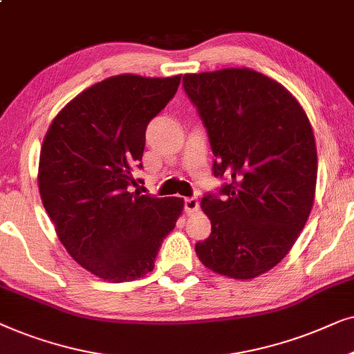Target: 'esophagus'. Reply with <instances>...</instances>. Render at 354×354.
I'll return each instance as SVG.
<instances>
[{
	"label": "esophagus",
	"mask_w": 354,
	"mask_h": 354,
	"mask_svg": "<svg viewBox=\"0 0 354 354\" xmlns=\"http://www.w3.org/2000/svg\"><path fill=\"white\" fill-rule=\"evenodd\" d=\"M185 207H186V212L189 215L196 214V212L199 210V201H197L196 197H187V199H185Z\"/></svg>",
	"instance_id": "obj_1"
}]
</instances>
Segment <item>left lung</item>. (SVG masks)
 <instances>
[{
    "label": "left lung",
    "mask_w": 354,
    "mask_h": 354,
    "mask_svg": "<svg viewBox=\"0 0 354 354\" xmlns=\"http://www.w3.org/2000/svg\"><path fill=\"white\" fill-rule=\"evenodd\" d=\"M215 155L226 199L204 196L212 233L196 244L209 270L251 280L291 251L313 209L317 149L304 108L280 82L249 68L185 74Z\"/></svg>",
    "instance_id": "1"
}]
</instances>
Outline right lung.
Returning <instances> with one entry per match:
<instances>
[{
	"label": "right lung",
	"mask_w": 354,
	"mask_h": 354,
	"mask_svg": "<svg viewBox=\"0 0 354 354\" xmlns=\"http://www.w3.org/2000/svg\"><path fill=\"white\" fill-rule=\"evenodd\" d=\"M181 74H120L75 95L53 118L40 150L39 189L66 251L111 283L152 272L181 197L131 192L145 128L178 91Z\"/></svg>",
	"instance_id": "add662e5"
}]
</instances>
